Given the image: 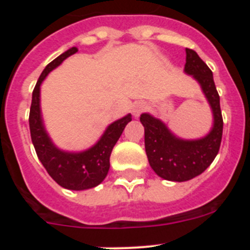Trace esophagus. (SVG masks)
I'll use <instances>...</instances> for the list:
<instances>
[{"label": "esophagus", "instance_id": "34e87169", "mask_svg": "<svg viewBox=\"0 0 250 250\" xmlns=\"http://www.w3.org/2000/svg\"><path fill=\"white\" fill-rule=\"evenodd\" d=\"M144 110H145V105H144V104L136 103L135 105L132 106V115H134L135 118H138L139 115H140L141 112L144 111Z\"/></svg>", "mask_w": 250, "mask_h": 250}]
</instances>
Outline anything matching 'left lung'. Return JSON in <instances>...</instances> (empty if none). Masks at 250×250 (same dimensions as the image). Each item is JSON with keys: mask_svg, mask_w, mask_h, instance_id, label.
Returning a JSON list of instances; mask_svg holds the SVG:
<instances>
[{"mask_svg": "<svg viewBox=\"0 0 250 250\" xmlns=\"http://www.w3.org/2000/svg\"><path fill=\"white\" fill-rule=\"evenodd\" d=\"M184 71L193 75L202 86L213 111V127L198 140H183L170 132L167 125L150 114H141L145 129V151L150 167L160 178L170 182H187L200 174L213 163L219 151L223 135V118L219 94L213 72L195 51L187 48Z\"/></svg>", "mask_w": 250, "mask_h": 250, "instance_id": "left-lung-1", "label": "left lung"}]
</instances>
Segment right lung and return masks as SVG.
<instances>
[{
  "label": "right lung",
  "instance_id": "1",
  "mask_svg": "<svg viewBox=\"0 0 250 250\" xmlns=\"http://www.w3.org/2000/svg\"><path fill=\"white\" fill-rule=\"evenodd\" d=\"M77 47L68 48L63 54L51 61L42 74L40 75L32 92V103L30 109V131L32 144L40 161L42 163L48 175L62 188L70 190H85L100 184L107 175L110 169V155L112 147L123 134L127 123L131 121V115L110 124L100 140L92 147L81 152H68L60 150L48 138L43 126L40 109V86L45 77L54 68L61 65L63 60L76 54Z\"/></svg>",
  "mask_w": 250,
  "mask_h": 250
}]
</instances>
